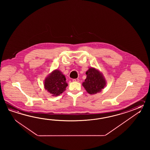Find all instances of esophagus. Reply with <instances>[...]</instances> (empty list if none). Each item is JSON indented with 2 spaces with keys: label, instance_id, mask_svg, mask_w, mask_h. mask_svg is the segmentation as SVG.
<instances>
[{
  "label": "esophagus",
  "instance_id": "34e87169",
  "mask_svg": "<svg viewBox=\"0 0 150 150\" xmlns=\"http://www.w3.org/2000/svg\"><path fill=\"white\" fill-rule=\"evenodd\" d=\"M72 81H76V82H79V79L78 78H76V79H74Z\"/></svg>",
  "mask_w": 150,
  "mask_h": 150
}]
</instances>
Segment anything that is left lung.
<instances>
[{
	"mask_svg": "<svg viewBox=\"0 0 150 150\" xmlns=\"http://www.w3.org/2000/svg\"><path fill=\"white\" fill-rule=\"evenodd\" d=\"M87 77L83 86L90 94L101 92L105 85V79L102 74L94 68H90L86 72Z\"/></svg>",
	"mask_w": 150,
	"mask_h": 150,
	"instance_id": "left-lung-1",
	"label": "left lung"
}]
</instances>
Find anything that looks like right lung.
I'll list each match as a JSON object with an SVG mask.
<instances>
[{
  "instance_id": "obj_1",
  "label": "right lung",
  "mask_w": 150,
  "mask_h": 150,
  "mask_svg": "<svg viewBox=\"0 0 150 150\" xmlns=\"http://www.w3.org/2000/svg\"><path fill=\"white\" fill-rule=\"evenodd\" d=\"M67 86L66 78L61 71L55 70L45 80V89L51 96H58L65 91Z\"/></svg>"
}]
</instances>
